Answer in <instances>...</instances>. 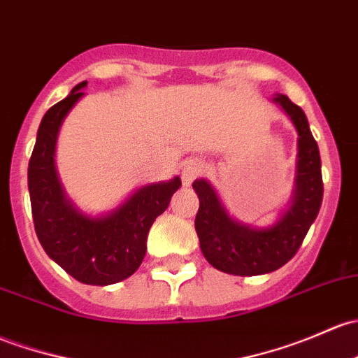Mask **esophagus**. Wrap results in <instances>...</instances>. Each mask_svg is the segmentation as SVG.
Returning a JSON list of instances; mask_svg holds the SVG:
<instances>
[{
	"mask_svg": "<svg viewBox=\"0 0 358 358\" xmlns=\"http://www.w3.org/2000/svg\"><path fill=\"white\" fill-rule=\"evenodd\" d=\"M202 171H204V164H202L201 161H199V159L187 161L185 166H183V169H182V182H183V185L190 187L192 182H194V180L197 178V176L201 175Z\"/></svg>",
	"mask_w": 358,
	"mask_h": 358,
	"instance_id": "esophagus-1",
	"label": "esophagus"
}]
</instances>
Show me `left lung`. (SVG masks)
I'll return each instance as SVG.
<instances>
[{
  "label": "left lung",
  "instance_id": "left-lung-1",
  "mask_svg": "<svg viewBox=\"0 0 358 358\" xmlns=\"http://www.w3.org/2000/svg\"><path fill=\"white\" fill-rule=\"evenodd\" d=\"M299 131L296 176L292 206L268 228L238 223L227 213L216 190L208 180L194 182L199 195L195 216L201 250L213 268L235 276H257L273 273L296 254L308 228L317 217L322 202V173L317 142L312 137L306 113L283 94L273 97Z\"/></svg>",
  "mask_w": 358,
  "mask_h": 358
}]
</instances>
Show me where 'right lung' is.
<instances>
[{
	"label": "right lung",
	"mask_w": 358,
	"mask_h": 358,
	"mask_svg": "<svg viewBox=\"0 0 358 358\" xmlns=\"http://www.w3.org/2000/svg\"><path fill=\"white\" fill-rule=\"evenodd\" d=\"M87 80L71 89L63 101L43 116L29 161V194L34 228L46 254L70 276L84 285L118 283L142 264L148 233L156 217L168 209L182 180L141 187L120 208L103 216H87L66 197L55 166L59 127Z\"/></svg>",
	"instance_id": "obj_1"
}]
</instances>
